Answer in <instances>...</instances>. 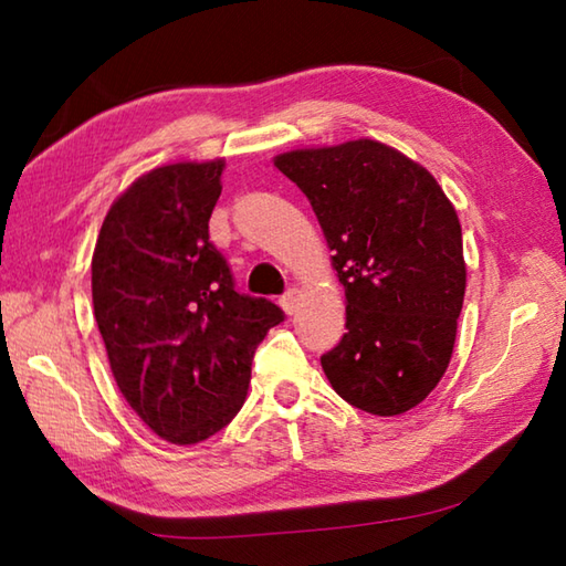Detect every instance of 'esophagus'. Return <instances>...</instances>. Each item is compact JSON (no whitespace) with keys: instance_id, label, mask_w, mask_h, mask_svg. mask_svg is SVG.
<instances>
[{"instance_id":"obj_1","label":"esophagus","mask_w":566,"mask_h":566,"mask_svg":"<svg viewBox=\"0 0 566 566\" xmlns=\"http://www.w3.org/2000/svg\"><path fill=\"white\" fill-rule=\"evenodd\" d=\"M300 300H302L300 290H296V286H292V290H286V292L282 294L280 304H282V310H284L286 314H296V310H300Z\"/></svg>"}]
</instances>
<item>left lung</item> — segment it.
I'll use <instances>...</instances> for the list:
<instances>
[{"label": "left lung", "mask_w": 566, "mask_h": 566, "mask_svg": "<svg viewBox=\"0 0 566 566\" xmlns=\"http://www.w3.org/2000/svg\"><path fill=\"white\" fill-rule=\"evenodd\" d=\"M274 167L300 187L347 296V334L322 354L334 391L369 415H405L449 367L467 266L442 187L375 139L294 149Z\"/></svg>", "instance_id": "left-lung-1"}]
</instances>
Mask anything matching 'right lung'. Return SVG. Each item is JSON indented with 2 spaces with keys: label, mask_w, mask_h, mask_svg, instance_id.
<instances>
[{
  "label": "right lung",
  "mask_w": 566,
  "mask_h": 566,
  "mask_svg": "<svg viewBox=\"0 0 566 566\" xmlns=\"http://www.w3.org/2000/svg\"><path fill=\"white\" fill-rule=\"evenodd\" d=\"M224 159L142 175L109 207L92 256L94 319L117 387L151 432L197 444L242 409L254 349L284 312L239 294L209 217Z\"/></svg>",
  "instance_id": "1"
}]
</instances>
